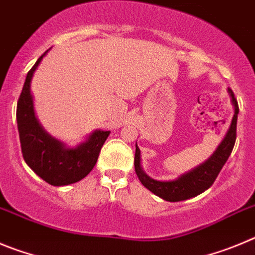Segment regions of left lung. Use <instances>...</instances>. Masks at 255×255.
Masks as SVG:
<instances>
[{"instance_id":"left-lung-1","label":"left lung","mask_w":255,"mask_h":255,"mask_svg":"<svg viewBox=\"0 0 255 255\" xmlns=\"http://www.w3.org/2000/svg\"><path fill=\"white\" fill-rule=\"evenodd\" d=\"M229 93H230L231 102L235 108V113H234L230 128H229L224 141L220 143L213 155L207 161L196 167L194 170L184 174L173 182H159V180L151 179L141 169V162H139L141 161V157H139L141 152H139V148L136 144L134 170H136L139 182L148 190H151L153 194L169 202L185 201V199H189L192 197L203 193L216 180L225 162L228 161L229 156L231 155V151H233L236 141V122H238V114H239V105H238V100H236L235 95L230 88H229Z\"/></svg>"}]
</instances>
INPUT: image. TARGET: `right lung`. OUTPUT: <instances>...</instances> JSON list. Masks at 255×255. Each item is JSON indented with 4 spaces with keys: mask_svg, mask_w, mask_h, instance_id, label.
Returning <instances> with one entry per match:
<instances>
[{
    "mask_svg": "<svg viewBox=\"0 0 255 255\" xmlns=\"http://www.w3.org/2000/svg\"><path fill=\"white\" fill-rule=\"evenodd\" d=\"M45 50L35 65L27 72L21 94L17 100L16 121L19 129L20 144L25 162L31 170L50 185H67L76 183L88 175L95 166L99 152L109 130H95L89 139L76 148H66L57 139L44 132L34 116L30 81Z\"/></svg>",
    "mask_w": 255,
    "mask_h": 255,
    "instance_id": "add662e5",
    "label": "right lung"
}]
</instances>
